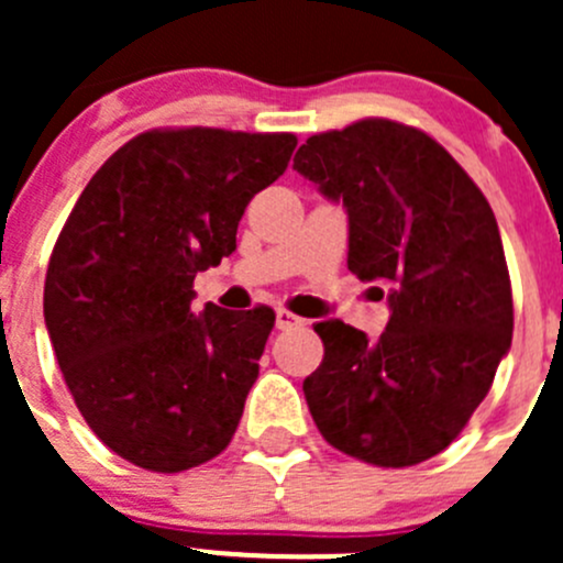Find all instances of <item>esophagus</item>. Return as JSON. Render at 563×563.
Listing matches in <instances>:
<instances>
[{
    "mask_svg": "<svg viewBox=\"0 0 563 563\" xmlns=\"http://www.w3.org/2000/svg\"><path fill=\"white\" fill-rule=\"evenodd\" d=\"M275 323H277V329H297V327H305V318L294 316L291 310H286V308H277Z\"/></svg>",
    "mask_w": 563,
    "mask_h": 563,
    "instance_id": "34e87169",
    "label": "esophagus"
}]
</instances>
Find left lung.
Instances as JSON below:
<instances>
[{"instance_id": "1", "label": "left lung", "mask_w": 563, "mask_h": 563, "mask_svg": "<svg viewBox=\"0 0 563 563\" xmlns=\"http://www.w3.org/2000/svg\"><path fill=\"white\" fill-rule=\"evenodd\" d=\"M294 168L343 201L349 269L389 286L378 340L338 318L316 323L323 362L302 384L316 428L382 468L439 455L512 345V286L490 203L444 146L389 119L310 135Z\"/></svg>"}]
</instances>
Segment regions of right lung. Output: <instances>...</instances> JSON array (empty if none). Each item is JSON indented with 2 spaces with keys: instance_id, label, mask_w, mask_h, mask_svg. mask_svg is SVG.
<instances>
[{
  "instance_id": "add662e5",
  "label": "right lung",
  "mask_w": 563,
  "mask_h": 563,
  "mask_svg": "<svg viewBox=\"0 0 563 563\" xmlns=\"http://www.w3.org/2000/svg\"><path fill=\"white\" fill-rule=\"evenodd\" d=\"M297 135L150 130L84 187L48 261L43 316L67 389L111 452L157 474L234 439L272 308L192 313V280L236 250L255 192Z\"/></svg>"
}]
</instances>
